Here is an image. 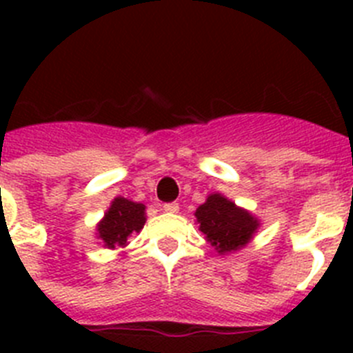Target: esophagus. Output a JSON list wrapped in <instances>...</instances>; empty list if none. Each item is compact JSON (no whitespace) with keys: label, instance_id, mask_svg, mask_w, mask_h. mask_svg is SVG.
Here are the masks:
<instances>
[{"label":"esophagus","instance_id":"obj_1","mask_svg":"<svg viewBox=\"0 0 353 353\" xmlns=\"http://www.w3.org/2000/svg\"><path fill=\"white\" fill-rule=\"evenodd\" d=\"M179 203H166L164 207H162V210L164 212H170V214H176L179 212Z\"/></svg>","mask_w":353,"mask_h":353}]
</instances>
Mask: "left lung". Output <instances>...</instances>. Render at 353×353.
I'll list each match as a JSON object with an SVG mask.
<instances>
[{"label":"left lung","instance_id":"1","mask_svg":"<svg viewBox=\"0 0 353 353\" xmlns=\"http://www.w3.org/2000/svg\"><path fill=\"white\" fill-rule=\"evenodd\" d=\"M198 230L219 254L240 251L260 228V219L221 192H212L194 212Z\"/></svg>","mask_w":353,"mask_h":353}]
</instances>
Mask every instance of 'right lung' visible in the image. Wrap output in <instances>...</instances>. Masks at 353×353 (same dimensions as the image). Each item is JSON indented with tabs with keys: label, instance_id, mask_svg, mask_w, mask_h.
Segmentation results:
<instances>
[{
	"label": "right lung",
	"instance_id": "obj_1",
	"mask_svg": "<svg viewBox=\"0 0 353 353\" xmlns=\"http://www.w3.org/2000/svg\"><path fill=\"white\" fill-rule=\"evenodd\" d=\"M146 223V207L139 201L114 198L95 226V236L108 249L125 248L130 236L143 230Z\"/></svg>",
	"mask_w": 353,
	"mask_h": 353
}]
</instances>
